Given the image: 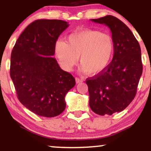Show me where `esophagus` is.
I'll return each mask as SVG.
<instances>
[{
    "instance_id": "1",
    "label": "esophagus",
    "mask_w": 151,
    "mask_h": 151,
    "mask_svg": "<svg viewBox=\"0 0 151 151\" xmlns=\"http://www.w3.org/2000/svg\"><path fill=\"white\" fill-rule=\"evenodd\" d=\"M75 79H76V82L77 83H80V82H82L83 81H84V79H79V78H78V77H76L75 78Z\"/></svg>"
}]
</instances>
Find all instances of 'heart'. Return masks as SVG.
<instances>
[{
    "mask_svg": "<svg viewBox=\"0 0 151 151\" xmlns=\"http://www.w3.org/2000/svg\"><path fill=\"white\" fill-rule=\"evenodd\" d=\"M114 53V42L109 34L97 30H84L71 33L67 42L58 40L55 55L66 71H72L80 61L83 73L96 74L108 67Z\"/></svg>",
    "mask_w": 151,
    "mask_h": 151,
    "instance_id": "b5f03b06",
    "label": "heart"
}]
</instances>
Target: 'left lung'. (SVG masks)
I'll use <instances>...</instances> for the list:
<instances>
[{
  "label": "left lung",
  "instance_id": "1",
  "mask_svg": "<svg viewBox=\"0 0 151 151\" xmlns=\"http://www.w3.org/2000/svg\"><path fill=\"white\" fill-rule=\"evenodd\" d=\"M91 21L110 29L114 57L104 70L86 79L89 106L99 115H112L124 110L136 96L143 72L141 47L131 30L116 17L106 15Z\"/></svg>",
  "mask_w": 151,
  "mask_h": 151
}]
</instances>
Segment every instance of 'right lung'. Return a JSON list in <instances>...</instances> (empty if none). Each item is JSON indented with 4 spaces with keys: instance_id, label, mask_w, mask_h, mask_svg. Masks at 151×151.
<instances>
[{
    "instance_id": "add662e5",
    "label": "right lung",
    "mask_w": 151,
    "mask_h": 151,
    "mask_svg": "<svg viewBox=\"0 0 151 151\" xmlns=\"http://www.w3.org/2000/svg\"><path fill=\"white\" fill-rule=\"evenodd\" d=\"M69 24L37 20L24 30L12 50L10 74L19 101L38 116L55 117L65 109V97L75 85L55 55V42Z\"/></svg>"
}]
</instances>
